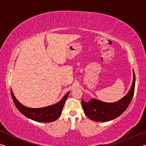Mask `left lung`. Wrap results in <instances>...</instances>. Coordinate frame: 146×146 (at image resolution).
Returning a JSON list of instances; mask_svg holds the SVG:
<instances>
[{
	"label": "left lung",
	"mask_w": 146,
	"mask_h": 146,
	"mask_svg": "<svg viewBox=\"0 0 146 146\" xmlns=\"http://www.w3.org/2000/svg\"><path fill=\"white\" fill-rule=\"evenodd\" d=\"M135 74L133 71V81L130 90L126 95L118 102L106 103L95 99L89 102H84L82 105L85 115L91 120L97 122H108L117 118L126 110L135 92Z\"/></svg>",
	"instance_id": "obj_1"
}]
</instances>
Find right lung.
I'll return each mask as SVG.
<instances>
[{
  "label": "right lung",
  "instance_id": "1",
  "mask_svg": "<svg viewBox=\"0 0 146 146\" xmlns=\"http://www.w3.org/2000/svg\"><path fill=\"white\" fill-rule=\"evenodd\" d=\"M12 99L15 105L22 114L26 117L30 118L36 122H51L56 120L60 117L62 111L64 104L66 98H68L69 93L64 96L61 101L55 105L48 106L42 108H29L21 104L15 97L11 90Z\"/></svg>",
  "mask_w": 146,
  "mask_h": 146
}]
</instances>
